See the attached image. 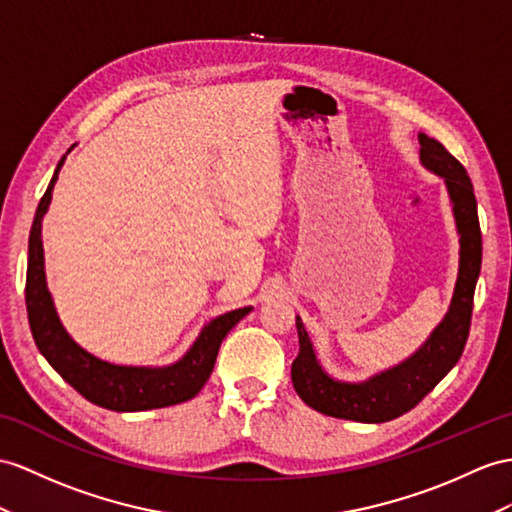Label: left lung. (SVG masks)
<instances>
[{"label": "left lung", "mask_w": 512, "mask_h": 512, "mask_svg": "<svg viewBox=\"0 0 512 512\" xmlns=\"http://www.w3.org/2000/svg\"><path fill=\"white\" fill-rule=\"evenodd\" d=\"M419 145L423 165L445 178L460 232V267L450 310L415 356L360 384L336 382L323 373L304 323L297 317L299 354L293 360L291 380L297 395L323 415L363 423L391 421L415 408L463 356L471 328L473 291L482 265L478 204L467 169L436 139L419 134Z\"/></svg>", "instance_id": "8db88e82"}]
</instances>
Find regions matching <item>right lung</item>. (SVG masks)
<instances>
[{
	"instance_id": "obj_1",
	"label": "right lung",
	"mask_w": 512,
	"mask_h": 512,
	"mask_svg": "<svg viewBox=\"0 0 512 512\" xmlns=\"http://www.w3.org/2000/svg\"><path fill=\"white\" fill-rule=\"evenodd\" d=\"M65 162L60 158L45 195L36 208L34 223L28 241V276H26V308L28 321L39 352L47 358L62 380H67L86 400L117 413H134V410L165 408L191 400L213 373L221 341L252 308H239L210 321L199 334V339L176 365L147 369V367H119L104 363L86 354L69 339L60 326L52 297L45 286L43 269V241L41 219L52 202V189L58 180V171Z\"/></svg>"
}]
</instances>
